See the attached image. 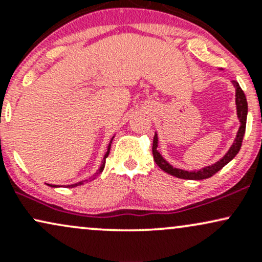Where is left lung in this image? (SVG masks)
Returning <instances> with one entry per match:
<instances>
[{
  "label": "left lung",
  "mask_w": 262,
  "mask_h": 262,
  "mask_svg": "<svg viewBox=\"0 0 262 262\" xmlns=\"http://www.w3.org/2000/svg\"><path fill=\"white\" fill-rule=\"evenodd\" d=\"M234 87H235V103H236V112H237V118L240 121V128L237 130L236 138L234 140L233 145L230 146V149L228 150V152L225 154L221 160L215 162V164L210 165V166H206L203 169L198 171H185L181 169H175L173 166L165 160L164 158L160 155V152L158 151V134L155 133L154 140H152V155H154V161L156 162L159 167L161 170H164L165 172H167L169 175H172L179 179H185V180H204L212 177L215 172H218L219 170H222L228 162L233 160L235 158V155L239 152L240 148H242L243 139H244L245 134V128H246V116H248V102H246L245 93L242 90V87L239 86V83L236 81H231Z\"/></svg>",
  "instance_id": "left-lung-1"
}]
</instances>
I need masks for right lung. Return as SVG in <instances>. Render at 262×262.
Returning <instances> with one entry per match:
<instances>
[{
  "instance_id": "add662e5",
  "label": "right lung",
  "mask_w": 262,
  "mask_h": 262,
  "mask_svg": "<svg viewBox=\"0 0 262 262\" xmlns=\"http://www.w3.org/2000/svg\"><path fill=\"white\" fill-rule=\"evenodd\" d=\"M112 140H113V138L112 139H111V141H110V144H108V149H107V152H106V155H104V158H103V161H102V165H101V167L100 169H98V171L97 172H96V175L92 177L91 180H93V179H96V177H97L98 175H100V173L102 172V171H103V169H104V165H106V159H107V156H108V154H110V150H111V144H112ZM81 183L82 182H79V183H75V185H69L68 187H76V186H79V185H81ZM52 186V187H56V186H53V185H50Z\"/></svg>"
}]
</instances>
